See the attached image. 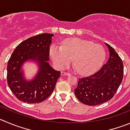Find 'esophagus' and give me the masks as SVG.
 Wrapping results in <instances>:
<instances>
[{
	"instance_id": "obj_1",
	"label": "esophagus",
	"mask_w": 130,
	"mask_h": 130,
	"mask_svg": "<svg viewBox=\"0 0 130 130\" xmlns=\"http://www.w3.org/2000/svg\"><path fill=\"white\" fill-rule=\"evenodd\" d=\"M71 74L70 73L68 72H66V71H62L61 72V75H62V76H64V75H66V76H69V75H70Z\"/></svg>"
}]
</instances>
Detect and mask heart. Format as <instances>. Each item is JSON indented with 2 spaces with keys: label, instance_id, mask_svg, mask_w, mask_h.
Instances as JSON below:
<instances>
[{
  "label": "heart",
  "instance_id": "obj_1",
  "mask_svg": "<svg viewBox=\"0 0 130 130\" xmlns=\"http://www.w3.org/2000/svg\"><path fill=\"white\" fill-rule=\"evenodd\" d=\"M50 54L59 69L67 66L73 59L77 71L84 75L97 71L102 66L106 55L103 46L78 38L66 39L61 46L54 44L50 47Z\"/></svg>",
  "mask_w": 130,
  "mask_h": 130
}]
</instances>
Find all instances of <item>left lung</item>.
<instances>
[{"mask_svg": "<svg viewBox=\"0 0 130 130\" xmlns=\"http://www.w3.org/2000/svg\"><path fill=\"white\" fill-rule=\"evenodd\" d=\"M110 52L107 63L95 73L78 79L75 89L78 100L85 105L94 106L112 98L123 78V63L114 49L106 43Z\"/></svg>", "mask_w": 130, "mask_h": 130, "instance_id": "1", "label": "left lung"}]
</instances>
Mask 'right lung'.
I'll return each mask as SVG.
<instances>
[{
    "mask_svg": "<svg viewBox=\"0 0 130 130\" xmlns=\"http://www.w3.org/2000/svg\"><path fill=\"white\" fill-rule=\"evenodd\" d=\"M53 34L44 33L31 37L17 46L8 60L7 81L9 87L18 100L36 103L48 98L54 91L60 71L54 70L47 62ZM29 59L39 61L40 69L31 82L24 80L20 71L22 64Z\"/></svg>",
    "mask_w": 130,
    "mask_h": 130,
    "instance_id": "obj_1",
    "label": "right lung"
}]
</instances>
